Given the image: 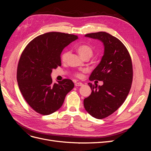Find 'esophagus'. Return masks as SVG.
I'll use <instances>...</instances> for the list:
<instances>
[{
    "instance_id": "obj_1",
    "label": "esophagus",
    "mask_w": 151,
    "mask_h": 151,
    "mask_svg": "<svg viewBox=\"0 0 151 151\" xmlns=\"http://www.w3.org/2000/svg\"><path fill=\"white\" fill-rule=\"evenodd\" d=\"M75 86H83V84L82 83H76Z\"/></svg>"
}]
</instances>
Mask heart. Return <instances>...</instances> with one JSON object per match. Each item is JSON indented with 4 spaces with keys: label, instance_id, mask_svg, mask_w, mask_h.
Instances as JSON below:
<instances>
[{
    "label": "heart",
    "instance_id": "1",
    "mask_svg": "<svg viewBox=\"0 0 151 151\" xmlns=\"http://www.w3.org/2000/svg\"><path fill=\"white\" fill-rule=\"evenodd\" d=\"M77 52L79 53V55L82 57V58H84L86 57H91L93 55V49L90 46L86 44H82L77 46ZM68 54H69V52L68 51L65 52L62 55V61H65L67 60V58L68 56ZM78 77H81V74H77V75Z\"/></svg>",
    "mask_w": 151,
    "mask_h": 151
}]
</instances>
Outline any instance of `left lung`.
Segmentation results:
<instances>
[{"label": "left lung", "instance_id": "8db88e82", "mask_svg": "<svg viewBox=\"0 0 151 151\" xmlns=\"http://www.w3.org/2000/svg\"><path fill=\"white\" fill-rule=\"evenodd\" d=\"M85 36L100 41L104 47L101 62L89 77L90 81H102L103 84L89 83L92 92L84 99L87 112L102 119L117 110L129 94L133 78L132 60L125 45L115 36L103 31Z\"/></svg>", "mask_w": 151, "mask_h": 151}]
</instances>
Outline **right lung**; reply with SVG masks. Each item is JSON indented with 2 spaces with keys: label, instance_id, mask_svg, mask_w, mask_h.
I'll use <instances>...</instances> for the list:
<instances>
[{
  "label": "right lung",
  "instance_id": "add662e5",
  "mask_svg": "<svg viewBox=\"0 0 151 151\" xmlns=\"http://www.w3.org/2000/svg\"><path fill=\"white\" fill-rule=\"evenodd\" d=\"M78 39L76 35L49 32L27 45L17 65V81L22 95L35 111L50 115L60 108L67 94L74 88L70 79L53 83V69L61 65L65 47Z\"/></svg>",
  "mask_w": 151,
  "mask_h": 151
}]
</instances>
